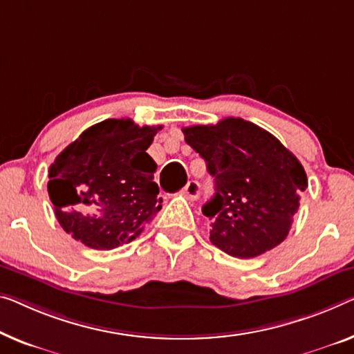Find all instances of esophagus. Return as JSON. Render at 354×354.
Listing matches in <instances>:
<instances>
[{
	"label": "esophagus",
	"instance_id": "obj_1",
	"mask_svg": "<svg viewBox=\"0 0 354 354\" xmlns=\"http://www.w3.org/2000/svg\"><path fill=\"white\" fill-rule=\"evenodd\" d=\"M200 194H202V186H200L198 181H189L183 191L184 197L189 200H197Z\"/></svg>",
	"mask_w": 354,
	"mask_h": 354
}]
</instances>
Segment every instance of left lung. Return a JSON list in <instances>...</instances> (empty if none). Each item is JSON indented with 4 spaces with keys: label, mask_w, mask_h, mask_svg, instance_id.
I'll return each mask as SVG.
<instances>
[{
    "label": "left lung",
    "mask_w": 354,
    "mask_h": 354,
    "mask_svg": "<svg viewBox=\"0 0 354 354\" xmlns=\"http://www.w3.org/2000/svg\"><path fill=\"white\" fill-rule=\"evenodd\" d=\"M183 133L214 176L216 192L202 208L211 221V243L240 259L281 243L308 186L297 157L262 127L241 118L186 127Z\"/></svg>",
    "instance_id": "1"
}]
</instances>
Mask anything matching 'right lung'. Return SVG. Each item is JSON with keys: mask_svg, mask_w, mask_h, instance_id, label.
I'll return each mask as SVG.
<instances>
[{"mask_svg": "<svg viewBox=\"0 0 354 354\" xmlns=\"http://www.w3.org/2000/svg\"><path fill=\"white\" fill-rule=\"evenodd\" d=\"M160 129L106 119L55 157L47 191L66 234L104 251L130 243L145 230L162 209L157 165L146 152Z\"/></svg>", "mask_w": 354, "mask_h": 354, "instance_id": "obj_1", "label": "right lung"}]
</instances>
